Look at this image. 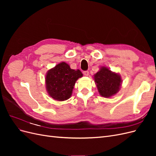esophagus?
<instances>
[{
	"label": "esophagus",
	"mask_w": 156,
	"mask_h": 156,
	"mask_svg": "<svg viewBox=\"0 0 156 156\" xmlns=\"http://www.w3.org/2000/svg\"><path fill=\"white\" fill-rule=\"evenodd\" d=\"M83 74L85 75V76H88V74H89V72H88V71H84L83 72Z\"/></svg>",
	"instance_id": "obj_1"
}]
</instances>
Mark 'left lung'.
<instances>
[{"label": "left lung", "mask_w": 156, "mask_h": 156, "mask_svg": "<svg viewBox=\"0 0 156 156\" xmlns=\"http://www.w3.org/2000/svg\"><path fill=\"white\" fill-rule=\"evenodd\" d=\"M94 79L100 95L103 97H110L119 92L122 83L119 75L112 73L106 67H103L96 74Z\"/></svg>", "instance_id": "left-lung-1"}]
</instances>
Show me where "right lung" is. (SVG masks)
<instances>
[{"label":"right lung","instance_id":"1","mask_svg":"<svg viewBox=\"0 0 156 156\" xmlns=\"http://www.w3.org/2000/svg\"><path fill=\"white\" fill-rule=\"evenodd\" d=\"M82 76L79 69H72L68 64L60 63L50 69L46 75L47 90L55 100H66L72 95L75 82Z\"/></svg>","mask_w":156,"mask_h":156}]
</instances>
